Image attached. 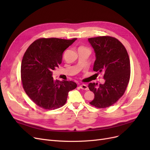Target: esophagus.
Returning a JSON list of instances; mask_svg holds the SVG:
<instances>
[{"label":"esophagus","mask_w":150,"mask_h":150,"mask_svg":"<svg viewBox=\"0 0 150 150\" xmlns=\"http://www.w3.org/2000/svg\"><path fill=\"white\" fill-rule=\"evenodd\" d=\"M79 87H80L81 89H84V90H86V91L88 90V86L86 85V84H81V85L79 86Z\"/></svg>","instance_id":"1"}]
</instances>
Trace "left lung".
Masks as SVG:
<instances>
[{"label": "left lung", "mask_w": 150, "mask_h": 150, "mask_svg": "<svg viewBox=\"0 0 150 150\" xmlns=\"http://www.w3.org/2000/svg\"><path fill=\"white\" fill-rule=\"evenodd\" d=\"M94 49L96 60L93 71L104 72L103 84L89 83L88 88L94 94L89 103L98 108L112 106L124 94L130 78V61L125 46L117 39L99 36L88 39Z\"/></svg>", "instance_id": "obj_1"}]
</instances>
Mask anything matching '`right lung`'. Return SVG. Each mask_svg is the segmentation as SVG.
I'll use <instances>...</instances> for the list:
<instances>
[{"label":"right lung","mask_w":150,"mask_h":150,"mask_svg":"<svg viewBox=\"0 0 150 150\" xmlns=\"http://www.w3.org/2000/svg\"><path fill=\"white\" fill-rule=\"evenodd\" d=\"M40 38L27 49L21 63V80L25 93L45 110H55L66 103L73 81L54 80L52 71L61 64L62 54L76 40Z\"/></svg>","instance_id":"obj_1"}]
</instances>
